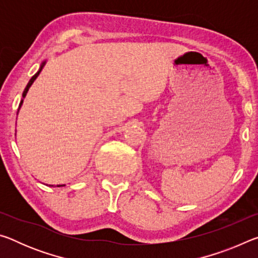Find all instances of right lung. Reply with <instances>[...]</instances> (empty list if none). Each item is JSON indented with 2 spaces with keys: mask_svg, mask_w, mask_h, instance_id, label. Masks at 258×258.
<instances>
[{
  "mask_svg": "<svg viewBox=\"0 0 258 258\" xmlns=\"http://www.w3.org/2000/svg\"><path fill=\"white\" fill-rule=\"evenodd\" d=\"M44 64H45V61H44V62H43L42 64H41V67H40V69H38V72L36 73V74H35V75L32 77V78H30V80H29V82H28V84H27V86H26V89L24 90V93H23V99L26 97V94H27V92H28V90H29V87L30 86H32V84H33V83H34V81L35 80H36V78H37V76L38 75H40V73L42 72V69H43V67H44ZM23 102H24V100H21V101H20V103H19V108H18V111H19V109H20V107H21V104H23ZM51 186H53V185H51ZM56 186H64V184H59V185H56Z\"/></svg>",
  "mask_w": 258,
  "mask_h": 258,
  "instance_id": "right-lung-1",
  "label": "right lung"
}]
</instances>
